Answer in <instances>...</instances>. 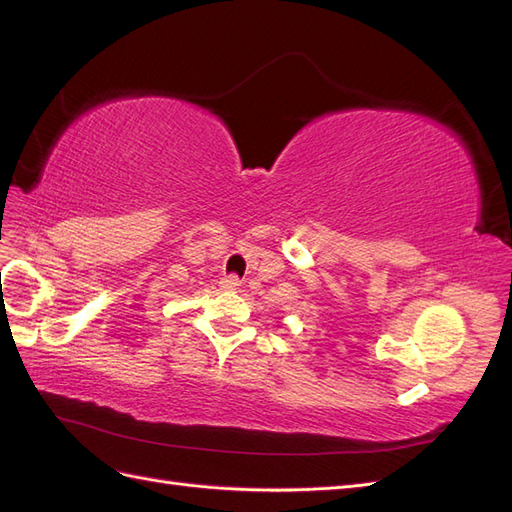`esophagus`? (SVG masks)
Segmentation results:
<instances>
[{
	"label": "esophagus",
	"instance_id": "34e87169",
	"mask_svg": "<svg viewBox=\"0 0 512 512\" xmlns=\"http://www.w3.org/2000/svg\"><path fill=\"white\" fill-rule=\"evenodd\" d=\"M239 286H241V282H239L237 275H226V277H222V282H220V288L226 290V292L237 290Z\"/></svg>",
	"mask_w": 512,
	"mask_h": 512
}]
</instances>
